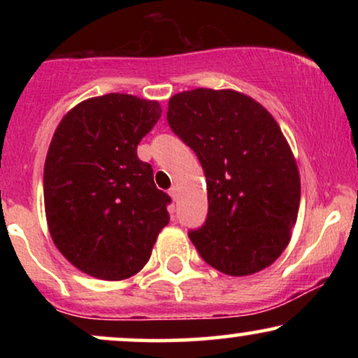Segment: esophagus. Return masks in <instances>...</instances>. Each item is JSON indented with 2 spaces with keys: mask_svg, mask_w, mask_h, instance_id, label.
Returning a JSON list of instances; mask_svg holds the SVG:
<instances>
[{
  "mask_svg": "<svg viewBox=\"0 0 358 358\" xmlns=\"http://www.w3.org/2000/svg\"><path fill=\"white\" fill-rule=\"evenodd\" d=\"M168 193H170V196H171V199H173V202H176V200H178V190H176L175 187L170 188V192H168Z\"/></svg>",
  "mask_w": 358,
  "mask_h": 358,
  "instance_id": "34e87169",
  "label": "esophagus"
}]
</instances>
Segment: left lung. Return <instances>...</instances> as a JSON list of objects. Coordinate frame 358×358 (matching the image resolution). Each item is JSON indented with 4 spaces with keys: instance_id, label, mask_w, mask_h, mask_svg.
I'll list each match as a JSON object with an SVG mask.
<instances>
[{
    "instance_id": "1",
    "label": "left lung",
    "mask_w": 358,
    "mask_h": 358,
    "mask_svg": "<svg viewBox=\"0 0 358 358\" xmlns=\"http://www.w3.org/2000/svg\"><path fill=\"white\" fill-rule=\"evenodd\" d=\"M166 119L207 178V219L188 232L200 256L229 276L268 268L291 239L301 196L278 122L259 102L229 89L176 94Z\"/></svg>"
}]
</instances>
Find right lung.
<instances>
[{
    "instance_id": "1",
    "label": "right lung",
    "mask_w": 358,
    "mask_h": 358,
    "mask_svg": "<svg viewBox=\"0 0 358 358\" xmlns=\"http://www.w3.org/2000/svg\"><path fill=\"white\" fill-rule=\"evenodd\" d=\"M159 117L156 101L106 94L80 102L57 127L45 159V213L57 249L82 273L133 276L170 222L171 199L136 153Z\"/></svg>"
}]
</instances>
